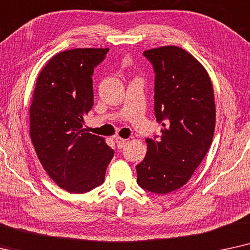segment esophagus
I'll return each mask as SVG.
<instances>
[{
  "instance_id": "34e87169",
  "label": "esophagus",
  "mask_w": 250,
  "mask_h": 250,
  "mask_svg": "<svg viewBox=\"0 0 250 250\" xmlns=\"http://www.w3.org/2000/svg\"><path fill=\"white\" fill-rule=\"evenodd\" d=\"M115 143H116V146H118V148H122L123 146L125 145V143H127V139L121 138V137H115Z\"/></svg>"
}]
</instances>
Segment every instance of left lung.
Instances as JSON below:
<instances>
[{
  "mask_svg": "<svg viewBox=\"0 0 250 250\" xmlns=\"http://www.w3.org/2000/svg\"><path fill=\"white\" fill-rule=\"evenodd\" d=\"M153 65L154 113L160 138H146L147 152L136 166L142 188L158 194L181 188L207 154L214 137V90L207 71L175 45L144 51Z\"/></svg>",
  "mask_w": 250,
  "mask_h": 250,
  "instance_id": "left-lung-1",
  "label": "left lung"
}]
</instances>
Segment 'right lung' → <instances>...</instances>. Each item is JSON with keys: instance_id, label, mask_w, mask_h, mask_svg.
<instances>
[{"instance_id": "add662e5", "label": "right lung", "mask_w": 250, "mask_h": 250, "mask_svg": "<svg viewBox=\"0 0 250 250\" xmlns=\"http://www.w3.org/2000/svg\"><path fill=\"white\" fill-rule=\"evenodd\" d=\"M107 52V48L59 52L36 81L29 135L46 174L71 193H85L103 184L114 155L104 138L83 129V118L94 106V69Z\"/></svg>"}]
</instances>
